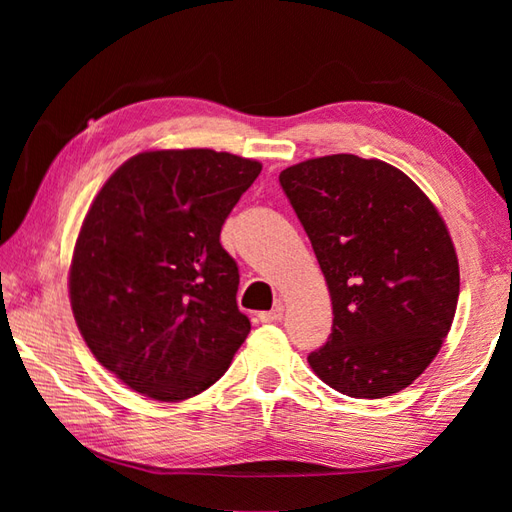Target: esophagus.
Segmentation results:
<instances>
[{
  "label": "esophagus",
  "mask_w": 512,
  "mask_h": 512,
  "mask_svg": "<svg viewBox=\"0 0 512 512\" xmlns=\"http://www.w3.org/2000/svg\"><path fill=\"white\" fill-rule=\"evenodd\" d=\"M281 317H284V303H277V306L268 312H259V319L264 323H277L281 321Z\"/></svg>",
  "instance_id": "34e87169"
}]
</instances>
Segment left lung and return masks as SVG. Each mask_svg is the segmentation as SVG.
Wrapping results in <instances>:
<instances>
[{
    "label": "left lung",
    "mask_w": 512,
    "mask_h": 512,
    "mask_svg": "<svg viewBox=\"0 0 512 512\" xmlns=\"http://www.w3.org/2000/svg\"><path fill=\"white\" fill-rule=\"evenodd\" d=\"M332 297V334L308 356L352 398L409 387L440 352L460 297L458 255L436 206L383 160L312 158L279 173Z\"/></svg>",
    "instance_id": "obj_1"
}]
</instances>
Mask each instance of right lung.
Masks as SVG:
<instances>
[{
    "instance_id": "1",
    "label": "right lung",
    "mask_w": 512,
    "mask_h": 512,
    "mask_svg": "<svg viewBox=\"0 0 512 512\" xmlns=\"http://www.w3.org/2000/svg\"><path fill=\"white\" fill-rule=\"evenodd\" d=\"M259 171L226 151H143L94 198L72 255V312L96 361L138 394L198 396L248 336L220 233Z\"/></svg>"
}]
</instances>
